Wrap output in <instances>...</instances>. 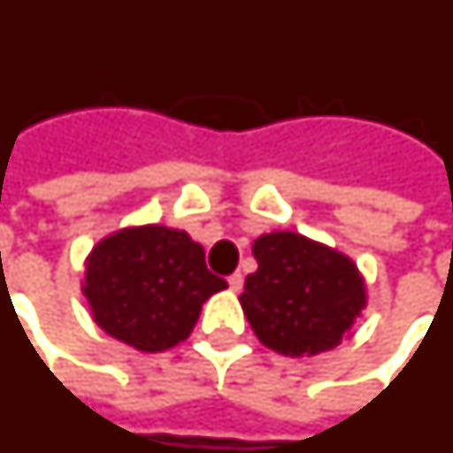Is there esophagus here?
<instances>
[{"label":"esophagus","mask_w":453,"mask_h":453,"mask_svg":"<svg viewBox=\"0 0 453 453\" xmlns=\"http://www.w3.org/2000/svg\"><path fill=\"white\" fill-rule=\"evenodd\" d=\"M227 286H230V290H233V293H240V290H242V286H244L242 273H233V276L227 278Z\"/></svg>","instance_id":"esophagus-1"}]
</instances>
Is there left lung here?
I'll return each mask as SVG.
<instances>
[{"mask_svg": "<svg viewBox=\"0 0 453 453\" xmlns=\"http://www.w3.org/2000/svg\"><path fill=\"white\" fill-rule=\"evenodd\" d=\"M259 269L240 295L257 338L288 357L336 348L367 307V288L355 261L290 230L254 240Z\"/></svg>", "mask_w": 453, "mask_h": 453, "instance_id": "left-lung-1", "label": "left lung"}]
</instances>
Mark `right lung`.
<instances>
[{
	"label": "right lung",
	"instance_id": "right-lung-1",
	"mask_svg": "<svg viewBox=\"0 0 453 453\" xmlns=\"http://www.w3.org/2000/svg\"><path fill=\"white\" fill-rule=\"evenodd\" d=\"M226 288L206 269L199 242L158 223L103 237L86 257L81 283L93 321L142 353H163L187 341L201 304Z\"/></svg>",
	"mask_w": 453,
	"mask_h": 453
}]
</instances>
